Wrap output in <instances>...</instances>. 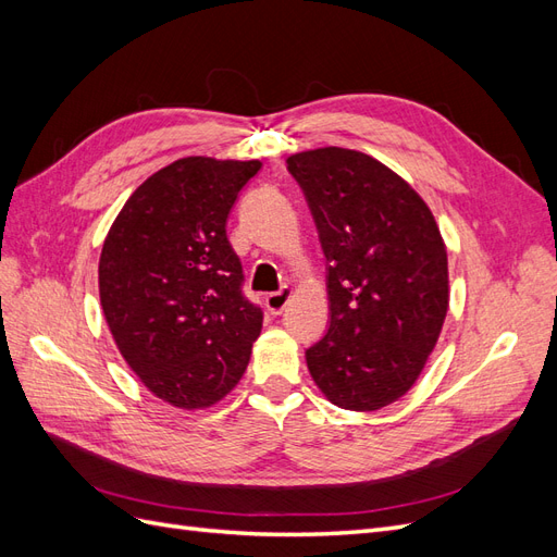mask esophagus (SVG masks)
I'll return each mask as SVG.
<instances>
[{"mask_svg": "<svg viewBox=\"0 0 557 557\" xmlns=\"http://www.w3.org/2000/svg\"><path fill=\"white\" fill-rule=\"evenodd\" d=\"M290 297H293L290 288H281V290H276V293H269V295L264 297V307H267V311H269V313L278 315L285 307H288Z\"/></svg>", "mask_w": 557, "mask_h": 557, "instance_id": "esophagus-1", "label": "esophagus"}]
</instances>
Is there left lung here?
I'll use <instances>...</instances> for the list:
<instances>
[{
	"label": "left lung",
	"instance_id": "obj_1",
	"mask_svg": "<svg viewBox=\"0 0 557 557\" xmlns=\"http://www.w3.org/2000/svg\"><path fill=\"white\" fill-rule=\"evenodd\" d=\"M285 162L327 260V332L307 348V367L336 407L376 411L409 391L440 339V227L407 181L358 150L315 148Z\"/></svg>",
	"mask_w": 557,
	"mask_h": 557
}]
</instances>
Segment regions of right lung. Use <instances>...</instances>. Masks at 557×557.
<instances>
[{
    "instance_id": "obj_1",
    "label": "right lung",
    "mask_w": 557,
    "mask_h": 557,
    "mask_svg": "<svg viewBox=\"0 0 557 557\" xmlns=\"http://www.w3.org/2000/svg\"><path fill=\"white\" fill-rule=\"evenodd\" d=\"M258 160L183 158L146 178L111 225L99 299L117 350L181 409L223 399L246 372L262 309L244 295L227 218Z\"/></svg>"
}]
</instances>
